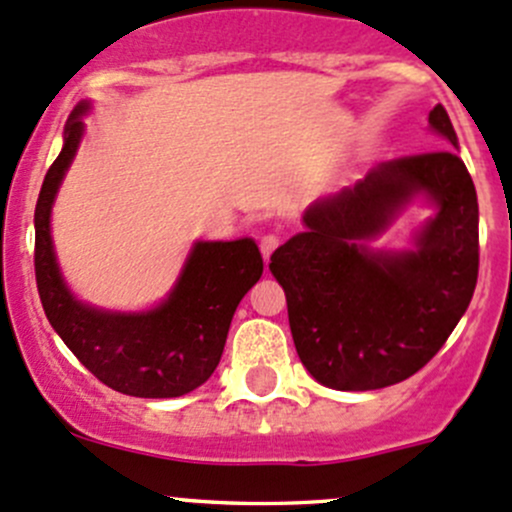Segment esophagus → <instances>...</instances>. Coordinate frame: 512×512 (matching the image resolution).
I'll use <instances>...</instances> for the list:
<instances>
[{
	"instance_id": "obj_1",
	"label": "esophagus",
	"mask_w": 512,
	"mask_h": 512,
	"mask_svg": "<svg viewBox=\"0 0 512 512\" xmlns=\"http://www.w3.org/2000/svg\"><path fill=\"white\" fill-rule=\"evenodd\" d=\"M277 247H280V240H277L275 235H265V237H262V240H260V252H262V257H265V262H270V255L277 250Z\"/></svg>"
}]
</instances>
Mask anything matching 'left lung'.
<instances>
[{"label":"left lung","instance_id":"1","mask_svg":"<svg viewBox=\"0 0 512 512\" xmlns=\"http://www.w3.org/2000/svg\"><path fill=\"white\" fill-rule=\"evenodd\" d=\"M428 123L453 148L456 131L438 103ZM386 160L352 188L302 215L307 230L270 257L285 289L294 347L319 384L371 391L414 376L446 344L478 282V198L458 153ZM423 192L437 218L417 250L374 253L365 240Z\"/></svg>","mask_w":512,"mask_h":512}]
</instances>
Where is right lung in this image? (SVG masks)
<instances>
[{
    "label": "right lung",
    "mask_w": 512,
    "mask_h": 512,
    "mask_svg": "<svg viewBox=\"0 0 512 512\" xmlns=\"http://www.w3.org/2000/svg\"><path fill=\"white\" fill-rule=\"evenodd\" d=\"M89 103L64 128V148L46 170L34 210V272L46 319L76 359L113 391L141 399H175L210 379L227 329L247 289L262 277L255 240L195 242L178 285L151 312H103L74 299L61 280L51 245V205L76 156Z\"/></svg>",
    "instance_id": "right-lung-1"
}]
</instances>
